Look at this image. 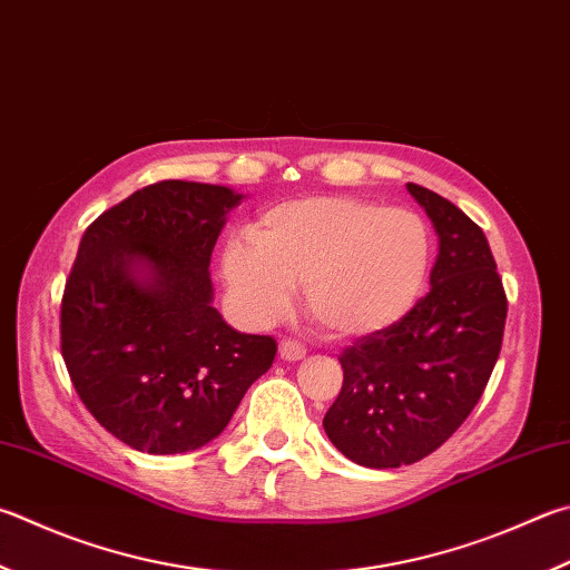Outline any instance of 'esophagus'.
I'll list each match as a JSON object with an SVG mask.
<instances>
[{"label":"esophagus","instance_id":"34e87169","mask_svg":"<svg viewBox=\"0 0 570 570\" xmlns=\"http://www.w3.org/2000/svg\"><path fill=\"white\" fill-rule=\"evenodd\" d=\"M278 356H282L284 361H298L306 356V348H304V344H298V341H294V338H284L282 344H278Z\"/></svg>","mask_w":570,"mask_h":570}]
</instances>
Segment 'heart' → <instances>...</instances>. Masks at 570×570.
Returning a JSON list of instances; mask_svg holds the SVG:
<instances>
[{"label": "heart", "mask_w": 570, "mask_h": 570, "mask_svg": "<svg viewBox=\"0 0 570 570\" xmlns=\"http://www.w3.org/2000/svg\"><path fill=\"white\" fill-rule=\"evenodd\" d=\"M431 266V232L416 212L354 196H304L268 206L249 242L232 239L222 274L256 326L274 324L302 284L308 316L331 338H366L406 316Z\"/></svg>", "instance_id": "1"}]
</instances>
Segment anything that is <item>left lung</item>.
Wrapping results in <instances>:
<instances>
[{"mask_svg":"<svg viewBox=\"0 0 570 570\" xmlns=\"http://www.w3.org/2000/svg\"><path fill=\"white\" fill-rule=\"evenodd\" d=\"M406 189L439 234L431 292L344 348V386L324 416L331 443L366 469L416 463L456 433L489 384L509 312L481 226L436 191Z\"/></svg>","mask_w":570,"mask_h":570,"instance_id":"obj_1","label":"left lung"}]
</instances>
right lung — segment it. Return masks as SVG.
<instances>
[{
  "label": "right lung",
  "instance_id": "right-lung-1",
  "mask_svg": "<svg viewBox=\"0 0 570 570\" xmlns=\"http://www.w3.org/2000/svg\"><path fill=\"white\" fill-rule=\"evenodd\" d=\"M242 199L229 186L157 181L81 236L61 356L91 416L131 449H202L274 364L272 336L242 334L212 306V252Z\"/></svg>",
  "mask_w": 570,
  "mask_h": 570
}]
</instances>
